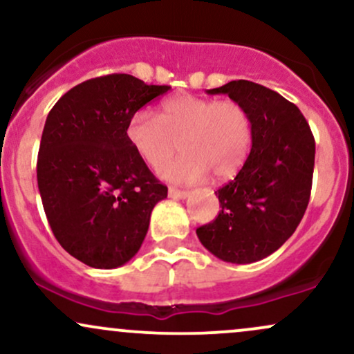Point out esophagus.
I'll return each instance as SVG.
<instances>
[{"instance_id":"34e87169","label":"esophagus","mask_w":354,"mask_h":354,"mask_svg":"<svg viewBox=\"0 0 354 354\" xmlns=\"http://www.w3.org/2000/svg\"><path fill=\"white\" fill-rule=\"evenodd\" d=\"M168 194L171 198H186L188 196V191L186 189H178V188H173V186H169L168 188Z\"/></svg>"}]
</instances>
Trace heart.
Returning <instances> with one entry per match:
<instances>
[{"instance_id":"obj_1","label":"heart","mask_w":354,"mask_h":354,"mask_svg":"<svg viewBox=\"0 0 354 354\" xmlns=\"http://www.w3.org/2000/svg\"><path fill=\"white\" fill-rule=\"evenodd\" d=\"M253 128L246 108L233 100L181 95L161 103L158 115L138 111L126 124V140L143 163L160 168L178 151L176 161L161 169L166 180L193 183L213 173L233 176L250 153Z\"/></svg>"}]
</instances>
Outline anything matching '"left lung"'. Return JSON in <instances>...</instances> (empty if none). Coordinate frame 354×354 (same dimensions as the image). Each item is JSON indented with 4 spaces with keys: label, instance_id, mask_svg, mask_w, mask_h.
Segmentation results:
<instances>
[{
    "label": "left lung",
    "instance_id": "8db88e82",
    "mask_svg": "<svg viewBox=\"0 0 354 354\" xmlns=\"http://www.w3.org/2000/svg\"><path fill=\"white\" fill-rule=\"evenodd\" d=\"M228 95L251 118V151L216 191L218 216L196 230L216 258L246 265L274 253L298 228L311 194L315 138L298 106L273 89L236 80L208 89Z\"/></svg>",
    "mask_w": 354,
    "mask_h": 354
}]
</instances>
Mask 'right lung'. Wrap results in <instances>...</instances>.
Returning a JSON list of instances; mask_svg holds the SVG:
<instances>
[{
    "instance_id": "right-lung-1",
    "label": "right lung",
    "mask_w": 354,
    "mask_h": 354,
    "mask_svg": "<svg viewBox=\"0 0 354 354\" xmlns=\"http://www.w3.org/2000/svg\"><path fill=\"white\" fill-rule=\"evenodd\" d=\"M171 86L124 73L83 81L56 101L39 145L38 188L53 234L84 265L111 270L138 253L168 188L126 140L138 109Z\"/></svg>"
}]
</instances>
